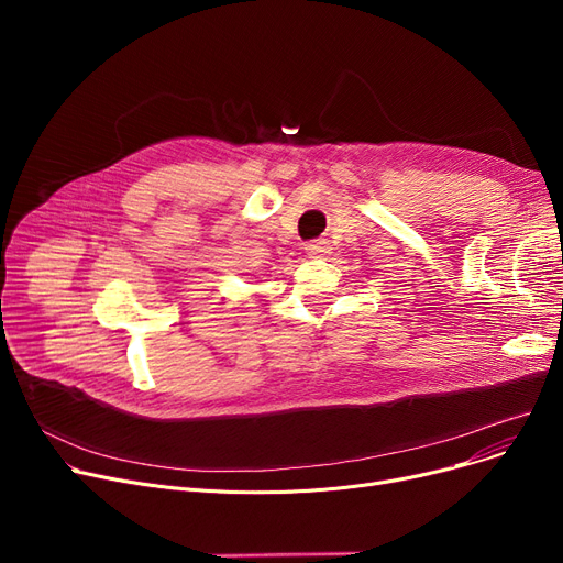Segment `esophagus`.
Masks as SVG:
<instances>
[{
	"label": "esophagus",
	"instance_id": "obj_1",
	"mask_svg": "<svg viewBox=\"0 0 563 563\" xmlns=\"http://www.w3.org/2000/svg\"><path fill=\"white\" fill-rule=\"evenodd\" d=\"M306 251H308L310 257H323V255L331 253V246H329L327 240H314V242L306 244Z\"/></svg>",
	"mask_w": 563,
	"mask_h": 563
}]
</instances>
